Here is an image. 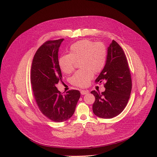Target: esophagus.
<instances>
[{
	"mask_svg": "<svg viewBox=\"0 0 157 157\" xmlns=\"http://www.w3.org/2000/svg\"><path fill=\"white\" fill-rule=\"evenodd\" d=\"M89 93L88 91H86V90H81V94L82 95H84V94H86Z\"/></svg>",
	"mask_w": 157,
	"mask_h": 157,
	"instance_id": "34e87169",
	"label": "esophagus"
}]
</instances>
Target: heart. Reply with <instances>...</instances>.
<instances>
[{
	"label": "heart",
	"instance_id": "obj_1",
	"mask_svg": "<svg viewBox=\"0 0 157 157\" xmlns=\"http://www.w3.org/2000/svg\"><path fill=\"white\" fill-rule=\"evenodd\" d=\"M107 57V50L102 43H94L89 40H82L70 47L68 55L61 56L58 64L65 74L71 73L76 62H79L81 70L76 71L71 78L74 86L84 87L90 82L94 73H100L103 69Z\"/></svg>",
	"mask_w": 157,
	"mask_h": 157
}]
</instances>
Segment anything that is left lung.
Returning <instances> with one entry per match:
<instances>
[{
	"label": "left lung",
	"mask_w": 157,
	"mask_h": 157,
	"mask_svg": "<svg viewBox=\"0 0 157 157\" xmlns=\"http://www.w3.org/2000/svg\"><path fill=\"white\" fill-rule=\"evenodd\" d=\"M104 82L105 90L91 92L95 96L94 114L101 118L111 119L120 114L126 107L132 90V79L125 55L119 44L113 40L107 48L105 64L96 79Z\"/></svg>",
	"instance_id": "8db88e82"
}]
</instances>
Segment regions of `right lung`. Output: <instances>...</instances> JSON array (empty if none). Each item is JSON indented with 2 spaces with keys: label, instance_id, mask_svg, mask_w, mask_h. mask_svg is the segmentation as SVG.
<instances>
[{
  "label": "right lung",
  "instance_id": "obj_1",
  "mask_svg": "<svg viewBox=\"0 0 157 157\" xmlns=\"http://www.w3.org/2000/svg\"><path fill=\"white\" fill-rule=\"evenodd\" d=\"M64 39L44 43L32 64L30 80L33 96L41 113L52 121L64 122L73 115L81 93L70 90L63 95L56 87L61 81L58 50Z\"/></svg>",
  "mask_w": 157,
  "mask_h": 157
}]
</instances>
